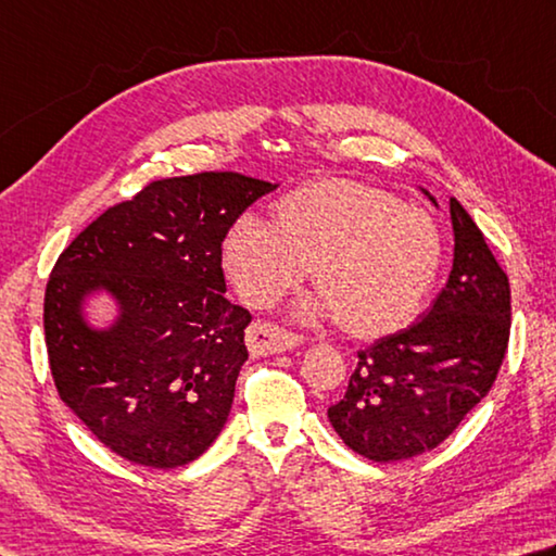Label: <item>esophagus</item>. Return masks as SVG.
<instances>
[{
    "label": "esophagus",
    "mask_w": 556,
    "mask_h": 556,
    "mask_svg": "<svg viewBox=\"0 0 556 556\" xmlns=\"http://www.w3.org/2000/svg\"><path fill=\"white\" fill-rule=\"evenodd\" d=\"M245 342L252 357H265V355H277V352L294 350L304 342V338L296 336V332H289L285 328L275 326V323L257 320L248 328Z\"/></svg>",
    "instance_id": "obj_1"
}]
</instances>
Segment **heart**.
Returning a JSON list of instances; mask_svg holds the SVG:
<instances>
[{
    "label": "heart",
    "mask_w": 556,
    "mask_h": 556,
    "mask_svg": "<svg viewBox=\"0 0 556 556\" xmlns=\"http://www.w3.org/2000/svg\"><path fill=\"white\" fill-rule=\"evenodd\" d=\"M442 262L426 211L350 179H323L277 201L275 220L240 216L224 240V269L255 306L275 304L316 267L323 287L304 318H345L359 338L399 330L428 296Z\"/></svg>",
    "instance_id": "obj_1"
}]
</instances>
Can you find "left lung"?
Here are the masks:
<instances>
[{"label": "left lung", "instance_id": "1", "mask_svg": "<svg viewBox=\"0 0 556 556\" xmlns=\"http://www.w3.org/2000/svg\"><path fill=\"white\" fill-rule=\"evenodd\" d=\"M450 216L454 262L445 289L416 323L357 352L345 396L328 408L342 442L371 462L438 447L491 391L506 357L508 277L457 199H450Z\"/></svg>", "mask_w": 556, "mask_h": 556}]
</instances>
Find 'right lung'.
<instances>
[{"mask_svg":"<svg viewBox=\"0 0 556 556\" xmlns=\"http://www.w3.org/2000/svg\"><path fill=\"white\" fill-rule=\"evenodd\" d=\"M275 189L238 173L150 181L58 257L43 304L50 371L65 406L118 457L185 467L226 426L252 316L224 296L220 245ZM97 290L119 306L109 329L84 318Z\"/></svg>","mask_w":556,"mask_h":556,"instance_id":"add662e5","label":"right lung"}]
</instances>
